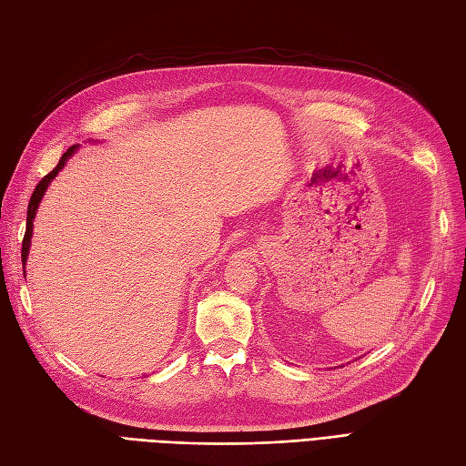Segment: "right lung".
<instances>
[{
	"label": "right lung",
	"instance_id": "add662e5",
	"mask_svg": "<svg viewBox=\"0 0 466 466\" xmlns=\"http://www.w3.org/2000/svg\"><path fill=\"white\" fill-rule=\"evenodd\" d=\"M77 147H79V146H72V147H69V149H67V151L62 155L60 163L54 167V171H50V173H48L45 178H42V180L38 182L36 188H35V192H33V196H31L29 209H26V231H25V237H23V247H21V260H23V270H25L26 258H29L31 237H33V221H35V216H36V209H38V204H40V200H42V196H45V192H46V188H48L50 182L54 180V177L62 171L64 165H66V161H67L69 157H72V155L77 151Z\"/></svg>",
	"mask_w": 466,
	"mask_h": 466
}]
</instances>
